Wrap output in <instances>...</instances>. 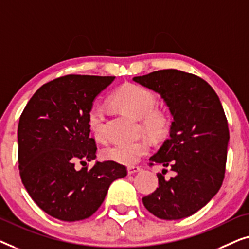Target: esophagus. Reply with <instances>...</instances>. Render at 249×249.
Segmentation results:
<instances>
[{
  "label": "esophagus",
  "instance_id": "34e87169",
  "mask_svg": "<svg viewBox=\"0 0 249 249\" xmlns=\"http://www.w3.org/2000/svg\"><path fill=\"white\" fill-rule=\"evenodd\" d=\"M141 168H139L138 165H130L128 166V175H134V173L138 172Z\"/></svg>",
  "mask_w": 249,
  "mask_h": 249
}]
</instances>
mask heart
Here are the masks:
<instances>
[{"mask_svg": "<svg viewBox=\"0 0 249 249\" xmlns=\"http://www.w3.org/2000/svg\"><path fill=\"white\" fill-rule=\"evenodd\" d=\"M112 102L135 117L141 118V125L154 138H161L168 132L169 117L165 111L155 107L158 96L154 91L138 84H125L112 95ZM87 125L97 142L107 139V111L98 104L91 105L87 112ZM151 148L147 138L134 142H115L104 148L103 156L121 164L131 165L137 163Z\"/></svg>", "mask_w": 249, "mask_h": 249, "instance_id": "1", "label": "heart"}]
</instances>
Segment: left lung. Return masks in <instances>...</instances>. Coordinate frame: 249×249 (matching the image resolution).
I'll use <instances>...</instances> for the list:
<instances>
[{
	"label": "left lung",
	"instance_id": "8db88e82",
	"mask_svg": "<svg viewBox=\"0 0 249 249\" xmlns=\"http://www.w3.org/2000/svg\"><path fill=\"white\" fill-rule=\"evenodd\" d=\"M136 83L161 95L173 121L170 138L149 159V165L170 168L158 173L159 188L142 204L159 219L179 220L206 205L222 186L229 128L212 87L193 73L165 69L135 77Z\"/></svg>",
	"mask_w": 249,
	"mask_h": 249
}]
</instances>
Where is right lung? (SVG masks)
Wrapping results in <instances>:
<instances>
[{
  "label": "right lung",
  "instance_id": "obj_1",
  "mask_svg": "<svg viewBox=\"0 0 249 249\" xmlns=\"http://www.w3.org/2000/svg\"><path fill=\"white\" fill-rule=\"evenodd\" d=\"M115 77L67 74L38 88L23 108L18 124L21 181L39 209L61 221L89 217L104 202L114 180L127 168L114 161L96 162L87 112L94 98Z\"/></svg>",
  "mask_w": 249,
  "mask_h": 249
}]
</instances>
